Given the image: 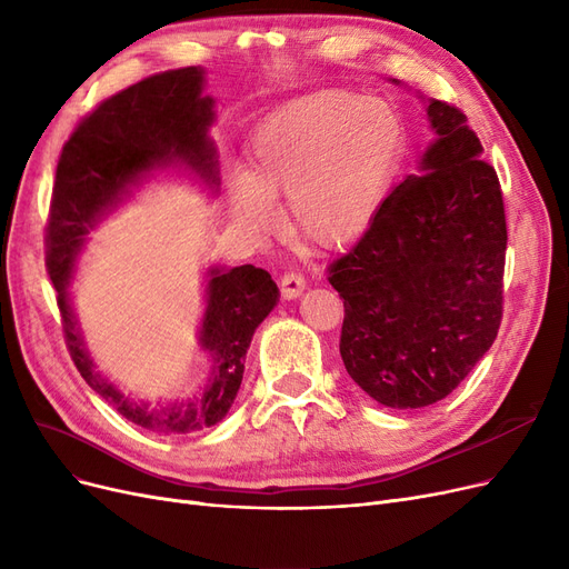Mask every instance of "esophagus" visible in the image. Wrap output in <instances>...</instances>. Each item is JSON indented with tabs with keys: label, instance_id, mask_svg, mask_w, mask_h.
<instances>
[{
	"label": "esophagus",
	"instance_id": "esophagus-1",
	"mask_svg": "<svg viewBox=\"0 0 569 569\" xmlns=\"http://www.w3.org/2000/svg\"><path fill=\"white\" fill-rule=\"evenodd\" d=\"M303 289H306V278L297 270H289L280 278V291L284 299H297Z\"/></svg>",
	"mask_w": 569,
	"mask_h": 569
}]
</instances>
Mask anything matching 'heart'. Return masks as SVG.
Here are the masks:
<instances>
[{
  "instance_id": "obj_1",
  "label": "heart",
  "mask_w": 569,
  "mask_h": 569,
  "mask_svg": "<svg viewBox=\"0 0 569 569\" xmlns=\"http://www.w3.org/2000/svg\"><path fill=\"white\" fill-rule=\"evenodd\" d=\"M405 127L381 98L343 89L306 93L270 112L253 131L230 209L263 232L272 200L287 192V221L320 247H343L375 223L402 162Z\"/></svg>"
}]
</instances>
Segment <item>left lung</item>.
<instances>
[{"mask_svg":"<svg viewBox=\"0 0 569 569\" xmlns=\"http://www.w3.org/2000/svg\"><path fill=\"white\" fill-rule=\"evenodd\" d=\"M438 141L388 194L360 242L329 266L343 299L341 358L369 398L419 409L468 377L503 316L506 213L466 114L428 103Z\"/></svg>","mask_w":569,"mask_h":569,"instance_id":"1","label":"left lung"}]
</instances>
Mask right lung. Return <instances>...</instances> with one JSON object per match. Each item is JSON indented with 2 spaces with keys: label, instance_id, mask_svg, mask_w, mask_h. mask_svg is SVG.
Returning a JSON list of instances; mask_svg holds the SVG:
<instances>
[{
  "label": "right lung",
  "instance_id": "add662e5",
  "mask_svg": "<svg viewBox=\"0 0 569 569\" xmlns=\"http://www.w3.org/2000/svg\"><path fill=\"white\" fill-rule=\"evenodd\" d=\"M211 120V98H202L200 68L150 74L106 98L82 117L61 150L47 221V270L58 291L63 337L77 371L124 419L164 436L194 433L228 415L242 383L253 329L278 303L270 272L257 266L209 270L202 346L213 358L211 379L198 398L162 409L129 400L93 371L70 310L68 284L84 234L143 173L183 162L217 183L207 136Z\"/></svg>",
  "mask_w": 569,
  "mask_h": 569
}]
</instances>
